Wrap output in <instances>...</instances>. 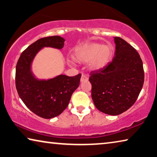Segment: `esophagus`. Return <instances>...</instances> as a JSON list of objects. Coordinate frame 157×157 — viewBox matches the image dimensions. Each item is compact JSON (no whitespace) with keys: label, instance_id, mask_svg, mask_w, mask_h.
Here are the masks:
<instances>
[{"label":"esophagus","instance_id":"esophagus-1","mask_svg":"<svg viewBox=\"0 0 157 157\" xmlns=\"http://www.w3.org/2000/svg\"><path fill=\"white\" fill-rule=\"evenodd\" d=\"M88 80V78L87 77L86 75H82L81 78V82H84V81H87Z\"/></svg>","mask_w":157,"mask_h":157}]
</instances>
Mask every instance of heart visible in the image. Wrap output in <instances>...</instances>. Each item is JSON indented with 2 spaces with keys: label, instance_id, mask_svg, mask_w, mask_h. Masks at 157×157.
Here are the masks:
<instances>
[{
  "label": "heart",
  "instance_id": "heart-1",
  "mask_svg": "<svg viewBox=\"0 0 157 157\" xmlns=\"http://www.w3.org/2000/svg\"><path fill=\"white\" fill-rule=\"evenodd\" d=\"M113 54V48L98 43H90L77 48L74 57L79 62H90L91 69L99 70L109 63Z\"/></svg>",
  "mask_w": 157,
  "mask_h": 157
}]
</instances>
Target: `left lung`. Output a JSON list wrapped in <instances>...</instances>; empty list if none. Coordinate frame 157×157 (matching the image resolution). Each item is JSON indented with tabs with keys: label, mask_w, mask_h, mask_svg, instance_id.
I'll use <instances>...</instances> for the list:
<instances>
[{
	"label": "left lung",
	"mask_w": 157,
	"mask_h": 157,
	"mask_svg": "<svg viewBox=\"0 0 157 157\" xmlns=\"http://www.w3.org/2000/svg\"><path fill=\"white\" fill-rule=\"evenodd\" d=\"M115 56L103 69L90 73L91 95L98 110L119 115L131 107L143 88V61L137 50L126 40L115 37Z\"/></svg>",
	"instance_id": "8db88e82"
}]
</instances>
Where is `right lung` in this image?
Segmentation results:
<instances>
[{"mask_svg": "<svg viewBox=\"0 0 157 157\" xmlns=\"http://www.w3.org/2000/svg\"><path fill=\"white\" fill-rule=\"evenodd\" d=\"M64 41L59 36L40 38L24 50L17 63L15 85L18 95L31 112L43 119H52L66 109L72 93L79 86L81 74L38 80L31 70V62L41 48L62 49Z\"/></svg>", "mask_w": 157, "mask_h": 157, "instance_id": "1", "label": "right lung"}]
</instances>
